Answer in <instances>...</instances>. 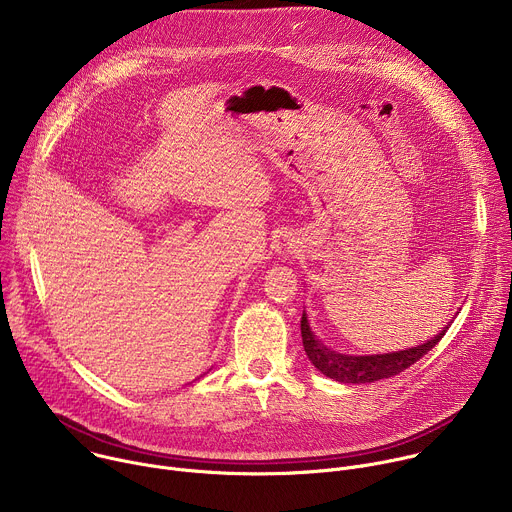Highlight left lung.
Masks as SVG:
<instances>
[{
  "label": "left lung",
  "instance_id": "obj_1",
  "mask_svg": "<svg viewBox=\"0 0 512 512\" xmlns=\"http://www.w3.org/2000/svg\"><path fill=\"white\" fill-rule=\"evenodd\" d=\"M448 328H450V324L435 338L427 340L425 344L407 348V350H399V352H391V354H373V356H348V354H338V352L326 348L320 340H316L314 332L310 330L306 312L302 314V340H304V350H306L310 362L322 375H326L338 383H352V385L375 383L379 379H389V377L403 373L405 369L411 367L413 362H417L437 342H440L444 338V334L448 332Z\"/></svg>",
  "mask_w": 512,
  "mask_h": 512
}]
</instances>
